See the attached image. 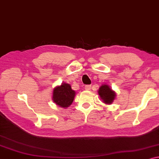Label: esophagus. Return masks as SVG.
<instances>
[{
    "label": "esophagus",
    "mask_w": 159,
    "mask_h": 159,
    "mask_svg": "<svg viewBox=\"0 0 159 159\" xmlns=\"http://www.w3.org/2000/svg\"><path fill=\"white\" fill-rule=\"evenodd\" d=\"M91 85H86V86H85V89L87 90V91H90V90H91Z\"/></svg>",
    "instance_id": "obj_1"
}]
</instances>
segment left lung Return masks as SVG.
<instances>
[{
  "label": "left lung",
  "mask_w": 159,
  "mask_h": 159,
  "mask_svg": "<svg viewBox=\"0 0 159 159\" xmlns=\"http://www.w3.org/2000/svg\"><path fill=\"white\" fill-rule=\"evenodd\" d=\"M98 93L103 102L106 104L112 103L116 96V92L107 84L101 85L98 91Z\"/></svg>",
  "instance_id": "left-lung-1"
}]
</instances>
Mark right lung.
Masks as SVG:
<instances>
[{"mask_svg":"<svg viewBox=\"0 0 159 159\" xmlns=\"http://www.w3.org/2000/svg\"><path fill=\"white\" fill-rule=\"evenodd\" d=\"M75 91L69 84L63 83L53 89L52 100L57 106L66 108L71 105L75 96Z\"/></svg>","mask_w":159,"mask_h":159,"instance_id":"right-lung-1","label":"right lung"}]
</instances>
